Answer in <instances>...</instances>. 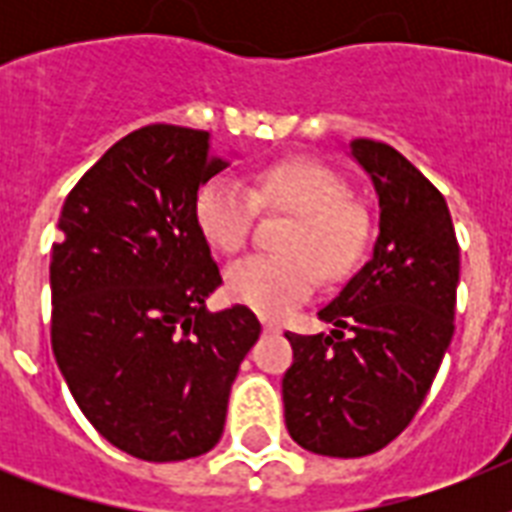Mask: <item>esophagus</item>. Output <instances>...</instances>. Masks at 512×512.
I'll use <instances>...</instances> for the list:
<instances>
[{"label":"esophagus","mask_w":512,"mask_h":512,"mask_svg":"<svg viewBox=\"0 0 512 512\" xmlns=\"http://www.w3.org/2000/svg\"><path fill=\"white\" fill-rule=\"evenodd\" d=\"M263 329L265 332H281V327L276 321H263Z\"/></svg>","instance_id":"obj_1"}]
</instances>
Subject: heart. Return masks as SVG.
Instances as JSON below:
<instances>
[{
    "label": "heart",
    "instance_id": "heart-1",
    "mask_svg": "<svg viewBox=\"0 0 512 512\" xmlns=\"http://www.w3.org/2000/svg\"><path fill=\"white\" fill-rule=\"evenodd\" d=\"M284 209L292 223L281 236L284 255H249L228 265L225 292L268 319H279L311 295L319 273L337 281L353 271L366 247L364 209L348 201V185L313 159L268 164L244 188L215 175L193 196V223L217 252H236L247 241L255 209Z\"/></svg>",
    "mask_w": 512,
    "mask_h": 512
}]
</instances>
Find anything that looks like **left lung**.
Listing matches in <instances>:
<instances>
[{"mask_svg":"<svg viewBox=\"0 0 512 512\" xmlns=\"http://www.w3.org/2000/svg\"><path fill=\"white\" fill-rule=\"evenodd\" d=\"M380 207L372 257L295 335L281 380L289 436L324 457L380 452L412 422L454 335L460 247L438 188L396 148L350 140Z\"/></svg>","mask_w":512,"mask_h":512,"instance_id":"left-lung-1","label":"left lung"}]
</instances>
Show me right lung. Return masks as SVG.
Segmentation results:
<instances>
[{
    "label": "right lung",
    "mask_w": 512,
    "mask_h": 512,
    "mask_svg": "<svg viewBox=\"0 0 512 512\" xmlns=\"http://www.w3.org/2000/svg\"><path fill=\"white\" fill-rule=\"evenodd\" d=\"M225 167L207 132L148 124L108 148L60 212L52 353L84 417L138 460H188L220 441L260 337L247 305H204L223 279L193 196Z\"/></svg>",
    "instance_id": "add662e5"
}]
</instances>
